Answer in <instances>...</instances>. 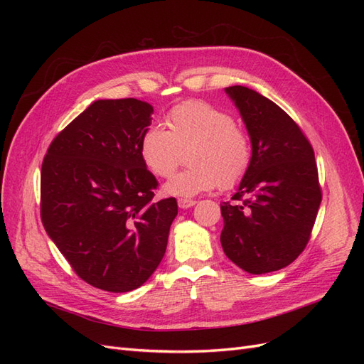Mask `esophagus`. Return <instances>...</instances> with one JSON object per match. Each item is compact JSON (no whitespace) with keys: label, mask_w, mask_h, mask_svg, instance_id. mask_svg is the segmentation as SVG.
<instances>
[{"label":"esophagus","mask_w":364,"mask_h":364,"mask_svg":"<svg viewBox=\"0 0 364 364\" xmlns=\"http://www.w3.org/2000/svg\"><path fill=\"white\" fill-rule=\"evenodd\" d=\"M178 205L181 209H188L191 206L196 205V200H191V199H179L178 200Z\"/></svg>","instance_id":"esophagus-1"}]
</instances>
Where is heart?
I'll list each match as a JSON object with an SVG mask.
<instances>
[{"mask_svg":"<svg viewBox=\"0 0 364 364\" xmlns=\"http://www.w3.org/2000/svg\"><path fill=\"white\" fill-rule=\"evenodd\" d=\"M167 127L149 126L139 139V155L158 178H170L186 153L188 168L165 183V193L191 197L218 185L229 190L246 178L253 159L252 138L234 117L203 100L174 105Z\"/></svg>","mask_w":364,"mask_h":364,"instance_id":"b5f03b06","label":"heart"}]
</instances>
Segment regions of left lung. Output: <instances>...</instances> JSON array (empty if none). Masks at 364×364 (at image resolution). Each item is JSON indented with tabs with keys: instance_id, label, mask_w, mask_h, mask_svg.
<instances>
[{
	"instance_id": "obj_1",
	"label": "left lung",
	"mask_w": 364,
	"mask_h": 364,
	"mask_svg": "<svg viewBox=\"0 0 364 364\" xmlns=\"http://www.w3.org/2000/svg\"><path fill=\"white\" fill-rule=\"evenodd\" d=\"M252 138L253 159L232 203L223 202L226 257L262 274L287 267L305 249L322 190L310 141L291 117L246 86L226 87Z\"/></svg>"
}]
</instances>
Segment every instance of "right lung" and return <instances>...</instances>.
Segmentation results:
<instances>
[{
  "mask_svg": "<svg viewBox=\"0 0 364 364\" xmlns=\"http://www.w3.org/2000/svg\"><path fill=\"white\" fill-rule=\"evenodd\" d=\"M151 105L97 100L53 139L41 170V218L79 277L105 291L141 287L156 270L178 215L156 202L158 181L139 155Z\"/></svg>",
  "mask_w": 364,
  "mask_h": 364,
  "instance_id": "add662e5",
  "label": "right lung"
}]
</instances>
